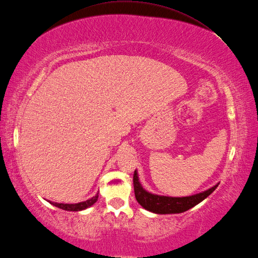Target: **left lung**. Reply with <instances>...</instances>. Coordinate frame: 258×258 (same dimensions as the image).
Masks as SVG:
<instances>
[{"mask_svg": "<svg viewBox=\"0 0 258 258\" xmlns=\"http://www.w3.org/2000/svg\"><path fill=\"white\" fill-rule=\"evenodd\" d=\"M218 185L209 188L208 190L192 195L189 197H166L159 196V195L150 194L144 190L138 174L135 171L134 173V188H135V196L137 202L139 203L144 209L151 212L159 213V215H167V213H180L185 212L188 209L192 208L199 203H202L204 199L209 196L211 192L216 190Z\"/></svg>", "mask_w": 258, "mask_h": 258, "instance_id": "left-lung-1", "label": "left lung"}]
</instances>
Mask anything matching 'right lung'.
I'll return each mask as SVG.
<instances>
[{"label":"right lung","mask_w":258,"mask_h":258,"mask_svg":"<svg viewBox=\"0 0 258 258\" xmlns=\"http://www.w3.org/2000/svg\"><path fill=\"white\" fill-rule=\"evenodd\" d=\"M97 198H98V194L96 195V196H94L93 198L86 200V202H82L79 204H58V203H51V202H49V203L55 207H58V208H60V209H63V210L80 211V210H84L86 208H89V207L95 204L97 202Z\"/></svg>","instance_id":"obj_1"}]
</instances>
